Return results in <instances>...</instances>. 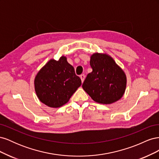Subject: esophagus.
<instances>
[{"label": "esophagus", "instance_id": "34e87169", "mask_svg": "<svg viewBox=\"0 0 159 159\" xmlns=\"http://www.w3.org/2000/svg\"><path fill=\"white\" fill-rule=\"evenodd\" d=\"M80 79H81V82H84V80H85V75L84 74H81V75H80Z\"/></svg>", "mask_w": 159, "mask_h": 159}]
</instances>
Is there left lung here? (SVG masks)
<instances>
[{
	"label": "left lung",
	"instance_id": "8db88e82",
	"mask_svg": "<svg viewBox=\"0 0 159 159\" xmlns=\"http://www.w3.org/2000/svg\"><path fill=\"white\" fill-rule=\"evenodd\" d=\"M92 71L82 85L94 102L111 104L121 99L125 91L127 77L113 57L105 53L96 52L90 57Z\"/></svg>",
	"mask_w": 159,
	"mask_h": 159
}]
</instances>
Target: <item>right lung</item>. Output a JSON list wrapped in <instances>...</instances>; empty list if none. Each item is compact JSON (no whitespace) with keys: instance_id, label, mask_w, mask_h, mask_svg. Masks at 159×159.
I'll return each mask as SVG.
<instances>
[{"instance_id":"add662e5","label":"right lung","mask_w":159,"mask_h":159,"mask_svg":"<svg viewBox=\"0 0 159 159\" xmlns=\"http://www.w3.org/2000/svg\"><path fill=\"white\" fill-rule=\"evenodd\" d=\"M81 85V79L75 75L74 67L64 56L57 61L50 59L34 78V89L38 99L52 108L68 103Z\"/></svg>"}]
</instances>
